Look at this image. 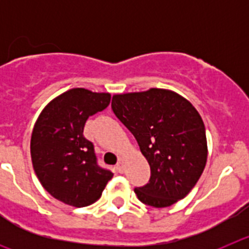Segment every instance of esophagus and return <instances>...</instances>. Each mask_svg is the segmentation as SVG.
<instances>
[{
    "instance_id": "obj_1",
    "label": "esophagus",
    "mask_w": 249,
    "mask_h": 249,
    "mask_svg": "<svg viewBox=\"0 0 249 249\" xmlns=\"http://www.w3.org/2000/svg\"><path fill=\"white\" fill-rule=\"evenodd\" d=\"M117 169L120 173H123V171H124V160L123 158H120V160H118Z\"/></svg>"
}]
</instances>
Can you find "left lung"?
<instances>
[{
  "label": "left lung",
  "instance_id": "obj_1",
  "mask_svg": "<svg viewBox=\"0 0 249 249\" xmlns=\"http://www.w3.org/2000/svg\"><path fill=\"white\" fill-rule=\"evenodd\" d=\"M116 117L137 140L151 178L135 188L142 203L172 206L191 192L207 162L204 123L190 101L169 89L114 94Z\"/></svg>",
  "mask_w": 249,
  "mask_h": 249
}]
</instances>
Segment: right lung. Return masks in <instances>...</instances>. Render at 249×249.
<instances>
[{"mask_svg":"<svg viewBox=\"0 0 249 249\" xmlns=\"http://www.w3.org/2000/svg\"><path fill=\"white\" fill-rule=\"evenodd\" d=\"M109 93L72 89L46 106L31 136V158L41 184L52 197L73 207L94 203L113 173L97 164L92 142L83 136L89 116L107 108Z\"/></svg>","mask_w":249,"mask_h":249,"instance_id":"1","label":"right lung"}]
</instances>
